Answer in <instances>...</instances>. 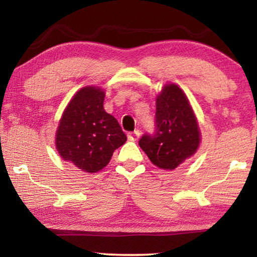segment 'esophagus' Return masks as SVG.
Here are the masks:
<instances>
[{"label":"esophagus","instance_id":"34e87169","mask_svg":"<svg viewBox=\"0 0 257 257\" xmlns=\"http://www.w3.org/2000/svg\"><path fill=\"white\" fill-rule=\"evenodd\" d=\"M128 139L129 141H133V142H136L137 139L141 136V132L139 130H135V132H130L127 134Z\"/></svg>","mask_w":257,"mask_h":257}]
</instances>
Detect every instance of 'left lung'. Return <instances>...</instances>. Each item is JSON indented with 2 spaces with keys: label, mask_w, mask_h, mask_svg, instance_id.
I'll use <instances>...</instances> for the list:
<instances>
[{
  "label": "left lung",
  "mask_w": 257,
  "mask_h": 257,
  "mask_svg": "<svg viewBox=\"0 0 257 257\" xmlns=\"http://www.w3.org/2000/svg\"><path fill=\"white\" fill-rule=\"evenodd\" d=\"M152 163L173 170L190 158L199 145V130L193 108L177 85L165 86L156 98L154 132L138 142Z\"/></svg>",
  "instance_id": "1"
}]
</instances>
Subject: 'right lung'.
<instances>
[{"label": "right lung", "instance_id": "add662e5", "mask_svg": "<svg viewBox=\"0 0 257 257\" xmlns=\"http://www.w3.org/2000/svg\"><path fill=\"white\" fill-rule=\"evenodd\" d=\"M104 92L84 87L68 104L56 132L61 158L86 172H97L110 162L127 136L114 116L103 107Z\"/></svg>", "mask_w": 257, "mask_h": 257}]
</instances>
